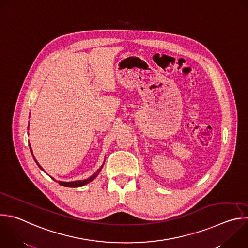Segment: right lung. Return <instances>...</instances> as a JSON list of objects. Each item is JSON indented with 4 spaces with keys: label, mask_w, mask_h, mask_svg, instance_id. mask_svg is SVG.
I'll use <instances>...</instances> for the list:
<instances>
[{
    "label": "right lung",
    "mask_w": 248,
    "mask_h": 248,
    "mask_svg": "<svg viewBox=\"0 0 248 248\" xmlns=\"http://www.w3.org/2000/svg\"><path fill=\"white\" fill-rule=\"evenodd\" d=\"M30 146V145H29ZM30 150H31V154L33 155V153H32V149H31V147H30ZM33 157H34V155H33ZM34 159H35V157H34ZM35 161L37 162V164L39 166V168L41 169V170H43L42 168H41V166L40 164L38 163V161L35 159ZM101 169H102V167L93 175V176H91L90 178H88V179H86V180H79V181H74V182H61V181H58V183L61 185V186H64V187H70V188H77V187H81V186H84V185H86V184H88V183H90V182H92L95 177H97V175L99 174V172H100V170H101ZM53 179V178H52ZM54 180V179H53Z\"/></svg>",
    "instance_id": "add662e5"
}]
</instances>
